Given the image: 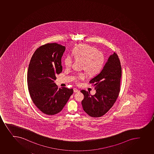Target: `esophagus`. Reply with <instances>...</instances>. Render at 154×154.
I'll return each instance as SVG.
<instances>
[{
  "label": "esophagus",
  "instance_id": "34e87169",
  "mask_svg": "<svg viewBox=\"0 0 154 154\" xmlns=\"http://www.w3.org/2000/svg\"><path fill=\"white\" fill-rule=\"evenodd\" d=\"M73 91L74 93H79V90H78L77 88H73Z\"/></svg>",
  "mask_w": 154,
  "mask_h": 154
}]
</instances>
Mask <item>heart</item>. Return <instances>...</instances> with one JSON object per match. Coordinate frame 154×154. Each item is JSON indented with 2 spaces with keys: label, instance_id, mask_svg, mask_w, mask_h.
Masks as SVG:
<instances>
[{
  "label": "heart",
  "instance_id": "obj_1",
  "mask_svg": "<svg viewBox=\"0 0 154 154\" xmlns=\"http://www.w3.org/2000/svg\"><path fill=\"white\" fill-rule=\"evenodd\" d=\"M75 60H82L81 67L90 75H94L102 70L105 63V57L103 52L97 50L94 46L87 44H81L75 46L72 51ZM72 58L67 55L63 60L64 66L69 69L72 66ZM87 77L85 72H79L73 76L75 82L79 84Z\"/></svg>",
  "mask_w": 154,
  "mask_h": 154
}]
</instances>
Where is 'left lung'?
<instances>
[{
	"instance_id": "1",
	"label": "left lung",
	"mask_w": 154,
	"mask_h": 154,
	"mask_svg": "<svg viewBox=\"0 0 154 154\" xmlns=\"http://www.w3.org/2000/svg\"><path fill=\"white\" fill-rule=\"evenodd\" d=\"M121 76V62L118 54L114 52L100 73L90 81L96 89L95 94L91 96L85 90L81 91L84 95L82 108L88 115L99 118L111 109L119 95Z\"/></svg>"
}]
</instances>
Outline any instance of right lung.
<instances>
[{
	"instance_id": "obj_1",
	"label": "right lung",
	"mask_w": 154,
	"mask_h": 154,
	"mask_svg": "<svg viewBox=\"0 0 154 154\" xmlns=\"http://www.w3.org/2000/svg\"><path fill=\"white\" fill-rule=\"evenodd\" d=\"M66 47L57 43H46L35 51L27 72L30 97L36 107L48 116L58 114L73 94L72 88H58L56 75L62 72L61 57Z\"/></svg>"
}]
</instances>
